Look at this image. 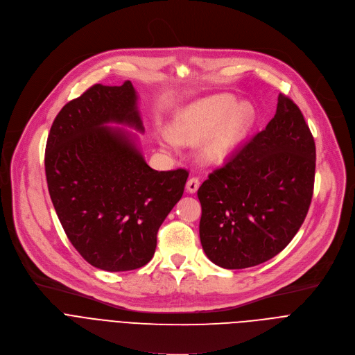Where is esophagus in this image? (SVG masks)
I'll return each instance as SVG.
<instances>
[{"instance_id":"esophagus-1","label":"esophagus","mask_w":355,"mask_h":355,"mask_svg":"<svg viewBox=\"0 0 355 355\" xmlns=\"http://www.w3.org/2000/svg\"><path fill=\"white\" fill-rule=\"evenodd\" d=\"M199 178H196V177H192V178H189L188 181H187V191L189 192V193H195L196 191H198V188H199Z\"/></svg>"}]
</instances>
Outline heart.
Returning <instances> with one entry per match:
<instances>
[{"instance_id": "b5f03b06", "label": "heart", "mask_w": 355, "mask_h": 355, "mask_svg": "<svg viewBox=\"0 0 355 355\" xmlns=\"http://www.w3.org/2000/svg\"><path fill=\"white\" fill-rule=\"evenodd\" d=\"M234 104L232 96L218 95L180 112L171 123V133L160 135L162 147L171 151L177 141L192 144L208 135L200 146V157L207 163L223 162L243 141L252 123L251 107Z\"/></svg>"}]
</instances>
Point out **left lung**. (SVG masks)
Segmentation results:
<instances>
[{"instance_id":"8db88e82","label":"left lung","mask_w":355,"mask_h":355,"mask_svg":"<svg viewBox=\"0 0 355 355\" xmlns=\"http://www.w3.org/2000/svg\"><path fill=\"white\" fill-rule=\"evenodd\" d=\"M315 167L311 129L293 101L279 94L266 129L198 189L199 237L207 257L227 270L275 257L308 215Z\"/></svg>"}]
</instances>
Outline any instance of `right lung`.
Here are the masks:
<instances>
[{
	"label": "right lung",
	"instance_id": "1",
	"mask_svg": "<svg viewBox=\"0 0 355 355\" xmlns=\"http://www.w3.org/2000/svg\"><path fill=\"white\" fill-rule=\"evenodd\" d=\"M143 132L130 81L95 84L58 114L46 143L47 188L59 220L81 257L110 271H130L155 256L157 232L181 199L188 171L151 168L136 136Z\"/></svg>",
	"mask_w": 355,
	"mask_h": 355
}]
</instances>
